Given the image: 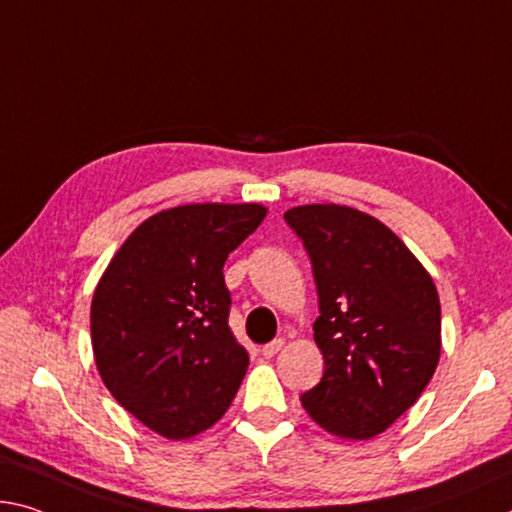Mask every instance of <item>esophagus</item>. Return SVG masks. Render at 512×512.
<instances>
[{
    "mask_svg": "<svg viewBox=\"0 0 512 512\" xmlns=\"http://www.w3.org/2000/svg\"><path fill=\"white\" fill-rule=\"evenodd\" d=\"M282 346H285V339H273L271 344L262 346V355H264V358L271 360V358H275V355L282 351Z\"/></svg>",
    "mask_w": 512,
    "mask_h": 512,
    "instance_id": "esophagus-1",
    "label": "esophagus"
}]
</instances>
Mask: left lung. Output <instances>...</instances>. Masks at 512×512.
Segmentation results:
<instances>
[{"label": "left lung", "mask_w": 512, "mask_h": 512, "mask_svg": "<svg viewBox=\"0 0 512 512\" xmlns=\"http://www.w3.org/2000/svg\"><path fill=\"white\" fill-rule=\"evenodd\" d=\"M310 255L321 383L300 396L344 440L380 435L415 403L440 362V296L424 264L378 218L346 205L285 212Z\"/></svg>", "instance_id": "1"}]
</instances>
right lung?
Masks as SVG:
<instances>
[{
    "instance_id": "add662e5",
    "label": "right lung",
    "mask_w": 512,
    "mask_h": 512,
    "mask_svg": "<svg viewBox=\"0 0 512 512\" xmlns=\"http://www.w3.org/2000/svg\"><path fill=\"white\" fill-rule=\"evenodd\" d=\"M264 216L259 202L164 209L129 234L97 282L91 344L102 383L166 440L214 426L246 376L223 264Z\"/></svg>"
}]
</instances>
